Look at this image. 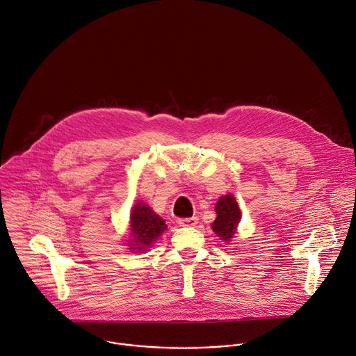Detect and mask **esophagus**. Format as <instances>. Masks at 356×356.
I'll return each mask as SVG.
<instances>
[{
    "mask_svg": "<svg viewBox=\"0 0 356 356\" xmlns=\"http://www.w3.org/2000/svg\"><path fill=\"white\" fill-rule=\"evenodd\" d=\"M197 222H199L197 217H188V218L179 220V224L181 225V227H195V225H197Z\"/></svg>",
    "mask_w": 356,
    "mask_h": 356,
    "instance_id": "34e87169",
    "label": "esophagus"
}]
</instances>
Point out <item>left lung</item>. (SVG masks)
Segmentation results:
<instances>
[{"instance_id": "1", "label": "left lung", "mask_w": 356, "mask_h": 356, "mask_svg": "<svg viewBox=\"0 0 356 356\" xmlns=\"http://www.w3.org/2000/svg\"><path fill=\"white\" fill-rule=\"evenodd\" d=\"M216 213L217 218L213 221L211 229L221 240L229 241L233 238L241 217V211L234 196L227 195L220 197L216 204Z\"/></svg>"}]
</instances>
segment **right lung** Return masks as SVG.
Segmentation results:
<instances>
[{
    "instance_id": "obj_1",
    "label": "right lung",
    "mask_w": 356,
    "mask_h": 356,
    "mask_svg": "<svg viewBox=\"0 0 356 356\" xmlns=\"http://www.w3.org/2000/svg\"><path fill=\"white\" fill-rule=\"evenodd\" d=\"M131 224L134 241L127 243V245H131V250L134 251H142L149 247L168 227L163 218L142 203L134 207L131 213Z\"/></svg>"
}]
</instances>
